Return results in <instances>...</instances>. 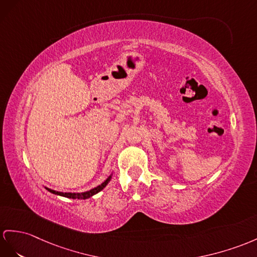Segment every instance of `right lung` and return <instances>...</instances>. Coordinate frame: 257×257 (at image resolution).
Wrapping results in <instances>:
<instances>
[{
  "mask_svg": "<svg viewBox=\"0 0 257 257\" xmlns=\"http://www.w3.org/2000/svg\"><path fill=\"white\" fill-rule=\"evenodd\" d=\"M112 178V174H110V176L107 178V180L104 181V182H102L100 185L93 187V189L89 190V191H86V192H81V193H71V192H58V191H54V190H51V189H48V187H46V190H48L50 193L52 194H55V195H60V196H63V197H67V198H73V199H87L89 198L91 196L95 195V194L99 193L101 190H103L105 186H107V184L110 182V180Z\"/></svg>",
  "mask_w": 257,
  "mask_h": 257,
  "instance_id": "obj_1",
  "label": "right lung"
}]
</instances>
